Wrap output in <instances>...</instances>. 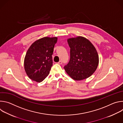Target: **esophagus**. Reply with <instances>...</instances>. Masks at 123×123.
Segmentation results:
<instances>
[{"instance_id": "obj_1", "label": "esophagus", "mask_w": 123, "mask_h": 123, "mask_svg": "<svg viewBox=\"0 0 123 123\" xmlns=\"http://www.w3.org/2000/svg\"><path fill=\"white\" fill-rule=\"evenodd\" d=\"M57 64H59V65H61V64H62V62L61 61H59L58 62H57Z\"/></svg>"}]
</instances>
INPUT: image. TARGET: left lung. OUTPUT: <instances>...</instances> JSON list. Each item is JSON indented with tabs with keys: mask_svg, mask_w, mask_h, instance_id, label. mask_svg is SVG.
<instances>
[{
	"mask_svg": "<svg viewBox=\"0 0 123 123\" xmlns=\"http://www.w3.org/2000/svg\"><path fill=\"white\" fill-rule=\"evenodd\" d=\"M70 49V60L64 67L67 74L72 79L80 81L90 77L99 64L97 50L86 38L78 36L67 39Z\"/></svg>",
	"mask_w": 123,
	"mask_h": 123,
	"instance_id": "obj_1",
	"label": "left lung"
}]
</instances>
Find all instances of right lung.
<instances>
[{"label": "right lung", "mask_w": 123, "mask_h": 123, "mask_svg": "<svg viewBox=\"0 0 123 123\" xmlns=\"http://www.w3.org/2000/svg\"><path fill=\"white\" fill-rule=\"evenodd\" d=\"M57 37H44L34 41L24 58V69L32 80L40 83L49 75L52 66V55Z\"/></svg>", "instance_id": "1"}]
</instances>
